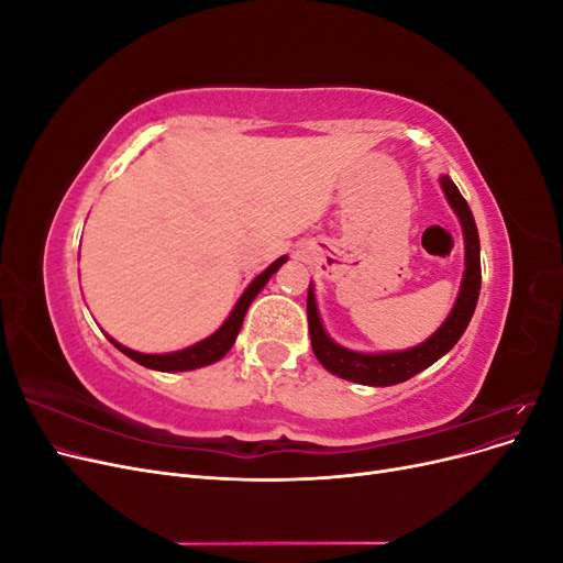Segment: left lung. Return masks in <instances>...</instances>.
Returning a JSON list of instances; mask_svg holds the SVG:
<instances>
[{
    "label": "left lung",
    "mask_w": 563,
    "mask_h": 563,
    "mask_svg": "<svg viewBox=\"0 0 563 563\" xmlns=\"http://www.w3.org/2000/svg\"><path fill=\"white\" fill-rule=\"evenodd\" d=\"M439 180H441V190H444L455 216L460 218V225H463V234H465V275H463V284H460V294L451 314L428 340H424V343L411 350L383 352V354L352 352L347 347L335 345L327 335V331H323L319 312H317L314 291L310 286L308 288V327H310L312 350L319 364L327 371H331L333 376L352 380V383L373 385V387L397 385L413 378L416 373L424 371L437 360H441V356L457 343L460 335L465 333L467 323L474 314L476 300H479V288H482L479 232H476L470 203L465 201L463 195H460L455 183L449 176H441Z\"/></svg>",
    "instance_id": "left-lung-1"
}]
</instances>
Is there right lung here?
<instances>
[{
	"instance_id": "1",
	"label": "right lung",
	"mask_w": 563,
	"mask_h": 563,
	"mask_svg": "<svg viewBox=\"0 0 563 563\" xmlns=\"http://www.w3.org/2000/svg\"><path fill=\"white\" fill-rule=\"evenodd\" d=\"M284 263H286V255H282V258H277L265 272H261V275L249 284V288L242 294V298L236 300L234 310L230 312V317L225 319L223 327H220L213 335H209L207 340H201V343H195L192 347H185L180 352H168V354H143V352H135V350L119 345L117 340H112V338H108V340L119 352H124L129 360L139 362L145 368L172 373V371H195V368H201V366H209L218 360H223V356L230 352V347L234 345V340H236V333H240V329H242V321L246 317L249 305L253 302L255 296L263 291V286L269 282V277L275 275V272Z\"/></svg>"
}]
</instances>
